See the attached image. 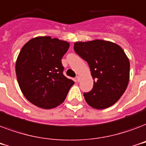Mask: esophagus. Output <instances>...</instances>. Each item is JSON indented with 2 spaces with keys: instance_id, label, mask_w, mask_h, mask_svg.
<instances>
[{
  "instance_id": "1",
  "label": "esophagus",
  "mask_w": 146,
  "mask_h": 146,
  "mask_svg": "<svg viewBox=\"0 0 146 146\" xmlns=\"http://www.w3.org/2000/svg\"><path fill=\"white\" fill-rule=\"evenodd\" d=\"M76 82H80V80H81V77L78 76H76Z\"/></svg>"
}]
</instances>
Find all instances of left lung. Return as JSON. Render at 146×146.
Wrapping results in <instances>:
<instances>
[{
	"label": "left lung",
	"instance_id": "obj_1",
	"mask_svg": "<svg viewBox=\"0 0 146 146\" xmlns=\"http://www.w3.org/2000/svg\"><path fill=\"white\" fill-rule=\"evenodd\" d=\"M74 50L89 64L93 88L84 93L86 102L96 109L112 106L120 99L129 80V61L124 50L109 41L76 42Z\"/></svg>",
	"mask_w": 146,
	"mask_h": 146
}]
</instances>
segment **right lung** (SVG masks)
Returning a JSON list of instances; mask_svg holds the SVG:
<instances>
[{
	"mask_svg": "<svg viewBox=\"0 0 146 146\" xmlns=\"http://www.w3.org/2000/svg\"><path fill=\"white\" fill-rule=\"evenodd\" d=\"M70 43L50 36L30 39L16 62L19 86L29 102L43 109L54 108L66 98L73 80L63 74L61 59Z\"/></svg>",
	"mask_w": 146,
	"mask_h": 146,
	"instance_id": "1",
	"label": "right lung"
}]
</instances>
